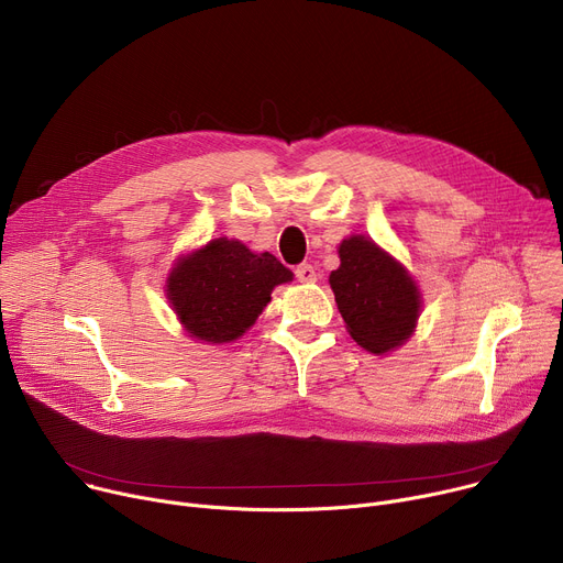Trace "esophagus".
I'll return each instance as SVG.
<instances>
[{"label": "esophagus", "instance_id": "esophagus-1", "mask_svg": "<svg viewBox=\"0 0 563 563\" xmlns=\"http://www.w3.org/2000/svg\"><path fill=\"white\" fill-rule=\"evenodd\" d=\"M294 274H296V278L300 283H317V278H319V274H317V269L312 265H298Z\"/></svg>", "mask_w": 563, "mask_h": 563}]
</instances>
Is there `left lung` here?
I'll return each mask as SVG.
<instances>
[{
    "label": "left lung",
    "mask_w": 563,
    "mask_h": 563,
    "mask_svg": "<svg viewBox=\"0 0 563 563\" xmlns=\"http://www.w3.org/2000/svg\"><path fill=\"white\" fill-rule=\"evenodd\" d=\"M339 258L330 287L350 336L373 354L401 345L413 334L422 308L411 274L364 235L345 238Z\"/></svg>",
    "instance_id": "left-lung-1"
}]
</instances>
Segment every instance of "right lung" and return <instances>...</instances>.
I'll list each match as a JSON object with an SVG mask.
<instances>
[{
	"mask_svg": "<svg viewBox=\"0 0 563 563\" xmlns=\"http://www.w3.org/2000/svg\"><path fill=\"white\" fill-rule=\"evenodd\" d=\"M291 278L269 251L253 253L240 240L216 238L177 261L166 294L192 339L231 343L263 314L272 289Z\"/></svg>",
	"mask_w": 563,
	"mask_h": 563,
	"instance_id": "add662e5",
	"label": "right lung"
}]
</instances>
